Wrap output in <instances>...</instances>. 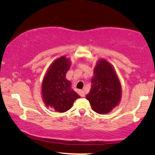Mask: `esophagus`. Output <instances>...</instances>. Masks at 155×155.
<instances>
[{"mask_svg":"<svg viewBox=\"0 0 155 155\" xmlns=\"http://www.w3.org/2000/svg\"><path fill=\"white\" fill-rule=\"evenodd\" d=\"M79 95L81 97H84L85 96V92L84 90H80L79 91Z\"/></svg>","mask_w":155,"mask_h":155,"instance_id":"esophagus-1","label":"esophagus"}]
</instances>
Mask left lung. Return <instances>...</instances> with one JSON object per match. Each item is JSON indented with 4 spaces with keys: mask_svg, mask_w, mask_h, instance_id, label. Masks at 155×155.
Returning a JSON list of instances; mask_svg holds the SVG:
<instances>
[{
    "mask_svg": "<svg viewBox=\"0 0 155 155\" xmlns=\"http://www.w3.org/2000/svg\"><path fill=\"white\" fill-rule=\"evenodd\" d=\"M92 88L86 96L92 110L99 114H105L118 104L121 96V85L111 65L100 60L94 70Z\"/></svg>",
    "mask_w": 155,
    "mask_h": 155,
    "instance_id": "obj_1",
    "label": "left lung"
}]
</instances>
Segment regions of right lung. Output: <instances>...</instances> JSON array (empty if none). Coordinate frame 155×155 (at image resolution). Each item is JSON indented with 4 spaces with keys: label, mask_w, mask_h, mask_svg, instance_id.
I'll return each mask as SVG.
<instances>
[{
    "label": "right lung",
    "mask_w": 155,
    "mask_h": 155,
    "mask_svg": "<svg viewBox=\"0 0 155 155\" xmlns=\"http://www.w3.org/2000/svg\"><path fill=\"white\" fill-rule=\"evenodd\" d=\"M70 65V61L65 57L58 58L50 67L42 85L45 105L60 113L69 110L74 102L80 97L71 89V82L66 79Z\"/></svg>",
    "instance_id": "1"
}]
</instances>
